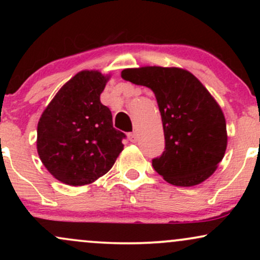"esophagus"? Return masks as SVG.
<instances>
[{
	"label": "esophagus",
	"instance_id": "1",
	"mask_svg": "<svg viewBox=\"0 0 260 260\" xmlns=\"http://www.w3.org/2000/svg\"><path fill=\"white\" fill-rule=\"evenodd\" d=\"M128 139H129L132 143H136L137 140H138V134H137V132L128 133Z\"/></svg>",
	"mask_w": 260,
	"mask_h": 260
}]
</instances>
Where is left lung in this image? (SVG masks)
Returning <instances> with one entry per match:
<instances>
[{
  "label": "left lung",
  "instance_id": "1",
  "mask_svg": "<svg viewBox=\"0 0 260 260\" xmlns=\"http://www.w3.org/2000/svg\"><path fill=\"white\" fill-rule=\"evenodd\" d=\"M121 77L151 89L162 120L165 150L153 159L157 174L174 186L199 184L214 174L228 145L217 103L188 71L168 67L123 70Z\"/></svg>",
  "mask_w": 260,
  "mask_h": 260
}]
</instances>
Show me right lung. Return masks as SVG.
<instances>
[{
    "mask_svg": "<svg viewBox=\"0 0 260 260\" xmlns=\"http://www.w3.org/2000/svg\"><path fill=\"white\" fill-rule=\"evenodd\" d=\"M109 77L83 71L68 80L38 123V153L56 180L70 186L94 182L112 168L126 134L113 128L100 94Z\"/></svg>",
    "mask_w": 260,
    "mask_h": 260,
    "instance_id": "obj_1",
    "label": "right lung"
}]
</instances>
